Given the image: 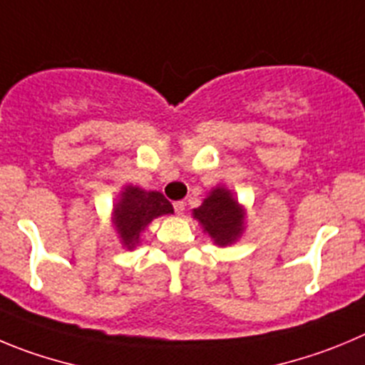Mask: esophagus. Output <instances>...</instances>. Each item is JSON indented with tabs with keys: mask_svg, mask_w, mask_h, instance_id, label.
Returning a JSON list of instances; mask_svg holds the SVG:
<instances>
[{
	"mask_svg": "<svg viewBox=\"0 0 365 365\" xmlns=\"http://www.w3.org/2000/svg\"><path fill=\"white\" fill-rule=\"evenodd\" d=\"M173 207H175L176 214H183V210H185V203L183 202H175L173 203Z\"/></svg>",
	"mask_w": 365,
	"mask_h": 365,
	"instance_id": "34e87169",
	"label": "esophagus"
}]
</instances>
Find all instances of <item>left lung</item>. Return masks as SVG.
Masks as SVG:
<instances>
[{"label": "left lung", "instance_id": "obj_1", "mask_svg": "<svg viewBox=\"0 0 365 365\" xmlns=\"http://www.w3.org/2000/svg\"><path fill=\"white\" fill-rule=\"evenodd\" d=\"M192 217L216 247L225 248L236 243L245 232L247 210L229 187L216 185L209 190L202 205L192 210Z\"/></svg>", "mask_w": 365, "mask_h": 365}]
</instances>
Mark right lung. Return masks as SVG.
Instances as JSON below:
<instances>
[{"instance_id": "obj_1", "label": "right lung", "mask_w": 365, "mask_h": 365, "mask_svg": "<svg viewBox=\"0 0 365 365\" xmlns=\"http://www.w3.org/2000/svg\"><path fill=\"white\" fill-rule=\"evenodd\" d=\"M111 225L118 234L122 247L133 250L140 243V236L153 220L175 214L171 202L158 190H145L138 185H124L113 203Z\"/></svg>"}]
</instances>
